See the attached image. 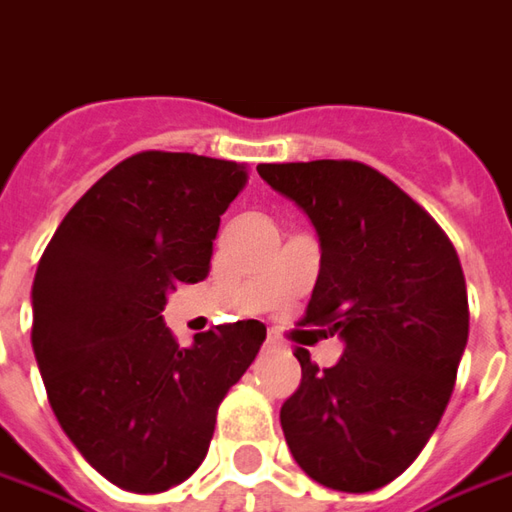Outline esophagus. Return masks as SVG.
Returning a JSON list of instances; mask_svg holds the SVG:
<instances>
[{
  "label": "esophagus",
  "instance_id": "esophagus-1",
  "mask_svg": "<svg viewBox=\"0 0 512 512\" xmlns=\"http://www.w3.org/2000/svg\"><path fill=\"white\" fill-rule=\"evenodd\" d=\"M264 348H267V351H278V348H281V340H278L276 334H267V340H264Z\"/></svg>",
  "mask_w": 512,
  "mask_h": 512
}]
</instances>
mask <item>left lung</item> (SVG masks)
Segmentation results:
<instances>
[{
	"label": "left lung",
	"mask_w": 512,
	"mask_h": 512,
	"mask_svg": "<svg viewBox=\"0 0 512 512\" xmlns=\"http://www.w3.org/2000/svg\"><path fill=\"white\" fill-rule=\"evenodd\" d=\"M320 236V273L301 326L340 334L343 357L317 368L295 348L301 387L281 429L309 477L368 493L404 474L438 429L468 343L460 256L407 192L359 161L259 164Z\"/></svg>",
	"instance_id": "8db88e82"
}]
</instances>
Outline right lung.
Masks as SVG:
<instances>
[{
	"label": "right lung",
	"instance_id": "obj_1",
	"mask_svg": "<svg viewBox=\"0 0 512 512\" xmlns=\"http://www.w3.org/2000/svg\"><path fill=\"white\" fill-rule=\"evenodd\" d=\"M236 161L144 150L63 217L33 281V351L61 429L108 482L161 493L197 471L222 398L267 329L222 323L183 348L167 292L209 276L220 214L245 186Z\"/></svg>",
	"mask_w": 512,
	"mask_h": 512
}]
</instances>
